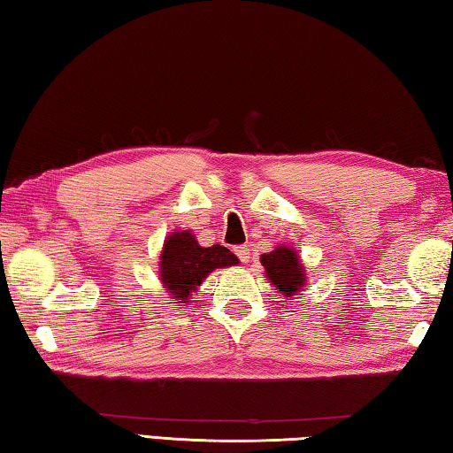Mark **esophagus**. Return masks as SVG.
<instances>
[{
  "instance_id": "34e87169",
  "label": "esophagus",
  "mask_w": 453,
  "mask_h": 453,
  "mask_svg": "<svg viewBox=\"0 0 453 453\" xmlns=\"http://www.w3.org/2000/svg\"><path fill=\"white\" fill-rule=\"evenodd\" d=\"M234 251H235V256L240 257V262H243V264L250 262V248H248V245H237Z\"/></svg>"
}]
</instances>
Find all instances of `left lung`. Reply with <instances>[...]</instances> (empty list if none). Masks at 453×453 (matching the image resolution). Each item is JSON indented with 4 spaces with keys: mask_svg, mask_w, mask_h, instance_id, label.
Instances as JSON below:
<instances>
[{
    "mask_svg": "<svg viewBox=\"0 0 453 453\" xmlns=\"http://www.w3.org/2000/svg\"><path fill=\"white\" fill-rule=\"evenodd\" d=\"M262 265L265 267L267 278L283 296H294L305 286V273L302 272V264L294 250L281 245V248L262 256Z\"/></svg>",
    "mask_w": 453,
    "mask_h": 453,
    "instance_id": "1",
    "label": "left lung"
}]
</instances>
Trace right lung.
<instances>
[{"label": "right lung", "mask_w": 453, "mask_h": 453, "mask_svg": "<svg viewBox=\"0 0 453 453\" xmlns=\"http://www.w3.org/2000/svg\"><path fill=\"white\" fill-rule=\"evenodd\" d=\"M237 257L224 245L202 248L189 232H173L167 237L159 262L164 286L183 303L191 289L199 286L216 267L235 265Z\"/></svg>", "instance_id": "right-lung-1"}]
</instances>
